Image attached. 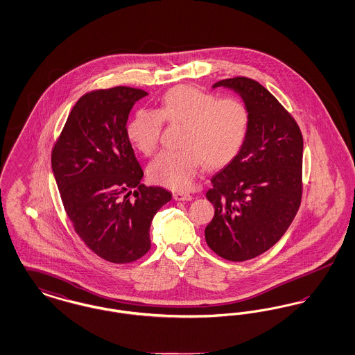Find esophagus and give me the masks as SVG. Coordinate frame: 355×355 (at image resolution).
<instances>
[{"mask_svg": "<svg viewBox=\"0 0 355 355\" xmlns=\"http://www.w3.org/2000/svg\"><path fill=\"white\" fill-rule=\"evenodd\" d=\"M173 198L175 201H191L193 197L189 193H184V191H177L173 194Z\"/></svg>", "mask_w": 355, "mask_h": 355, "instance_id": "1", "label": "esophagus"}]
</instances>
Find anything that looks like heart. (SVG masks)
<instances>
[{
	"label": "heart",
	"instance_id": "obj_1",
	"mask_svg": "<svg viewBox=\"0 0 355 355\" xmlns=\"http://www.w3.org/2000/svg\"><path fill=\"white\" fill-rule=\"evenodd\" d=\"M162 119L184 125L181 150L159 153L148 168L153 182L173 190L189 189L202 162L220 166L230 161L249 133L250 112L245 102L201 90L175 86L168 90L159 109H138L128 125V138L135 149L150 155L159 141Z\"/></svg>",
	"mask_w": 355,
	"mask_h": 355
}]
</instances>
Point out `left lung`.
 <instances>
[{
  "instance_id": "left-lung-1",
  "label": "left lung",
  "mask_w": 355,
  "mask_h": 355,
  "mask_svg": "<svg viewBox=\"0 0 355 355\" xmlns=\"http://www.w3.org/2000/svg\"><path fill=\"white\" fill-rule=\"evenodd\" d=\"M214 87L236 93L250 112L241 150L211 177L206 198L214 217L205 229L209 248L227 261L265 253L286 233L302 197L304 138L294 119L262 85L246 77Z\"/></svg>"
}]
</instances>
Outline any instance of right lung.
<instances>
[{
  "instance_id": "right-lung-1",
  "label": "right lung",
  "mask_w": 355,
  "mask_h": 355,
  "mask_svg": "<svg viewBox=\"0 0 355 355\" xmlns=\"http://www.w3.org/2000/svg\"><path fill=\"white\" fill-rule=\"evenodd\" d=\"M145 96L126 86L85 94L51 153V170L76 233L113 263H129L149 252L153 217L171 200L168 190L141 184L144 171L128 138L129 113Z\"/></svg>"
}]
</instances>
